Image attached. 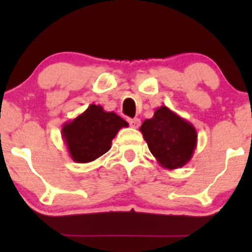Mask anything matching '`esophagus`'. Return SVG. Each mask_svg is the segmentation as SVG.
I'll return each instance as SVG.
<instances>
[{
  "label": "esophagus",
  "instance_id": "obj_1",
  "mask_svg": "<svg viewBox=\"0 0 252 252\" xmlns=\"http://www.w3.org/2000/svg\"><path fill=\"white\" fill-rule=\"evenodd\" d=\"M129 124H130L131 128H139L140 126V119L139 118H134V119H129Z\"/></svg>",
  "mask_w": 252,
  "mask_h": 252
}]
</instances>
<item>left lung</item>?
<instances>
[{
  "label": "left lung",
  "mask_w": 252,
  "mask_h": 252,
  "mask_svg": "<svg viewBox=\"0 0 252 252\" xmlns=\"http://www.w3.org/2000/svg\"><path fill=\"white\" fill-rule=\"evenodd\" d=\"M140 131L151 154L163 168H182L196 149L195 126L166 106L157 108L152 118L145 119Z\"/></svg>",
  "instance_id": "1"
}]
</instances>
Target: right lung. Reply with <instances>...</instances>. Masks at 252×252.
<instances>
[{
    "label": "right lung",
    "mask_w": 252,
    "mask_h": 252,
    "mask_svg": "<svg viewBox=\"0 0 252 252\" xmlns=\"http://www.w3.org/2000/svg\"><path fill=\"white\" fill-rule=\"evenodd\" d=\"M126 126L128 123L118 114L93 103L77 118L63 124L61 134L73 161L89 163L106 154L119 129Z\"/></svg>",
    "instance_id": "add662e5"
}]
</instances>
